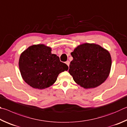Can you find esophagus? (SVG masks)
Instances as JSON below:
<instances>
[{
    "label": "esophagus",
    "mask_w": 127,
    "mask_h": 127,
    "mask_svg": "<svg viewBox=\"0 0 127 127\" xmlns=\"http://www.w3.org/2000/svg\"><path fill=\"white\" fill-rule=\"evenodd\" d=\"M66 64H67V65L68 66H69V65H70V61H67L66 62Z\"/></svg>",
    "instance_id": "esophagus-1"
}]
</instances>
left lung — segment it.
I'll list each match as a JSON object with an SVG mask.
<instances>
[{
    "label": "left lung",
    "mask_w": 127,
    "mask_h": 127,
    "mask_svg": "<svg viewBox=\"0 0 127 127\" xmlns=\"http://www.w3.org/2000/svg\"><path fill=\"white\" fill-rule=\"evenodd\" d=\"M71 55L73 60L68 72L81 87L96 88L108 78L112 59L109 52L100 46L84 43L77 46Z\"/></svg>",
    "instance_id": "1"
}]
</instances>
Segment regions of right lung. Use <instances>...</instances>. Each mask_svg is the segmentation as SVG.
I'll return each instance as SVG.
<instances>
[{
  "instance_id": "right-lung-1",
  "label": "right lung",
  "mask_w": 127,
  "mask_h": 127,
  "mask_svg": "<svg viewBox=\"0 0 127 127\" xmlns=\"http://www.w3.org/2000/svg\"><path fill=\"white\" fill-rule=\"evenodd\" d=\"M19 67L24 81L38 89L53 85L59 74L68 68L59 56L52 54L50 47L44 44L31 46L23 51L19 57Z\"/></svg>"
}]
</instances>
